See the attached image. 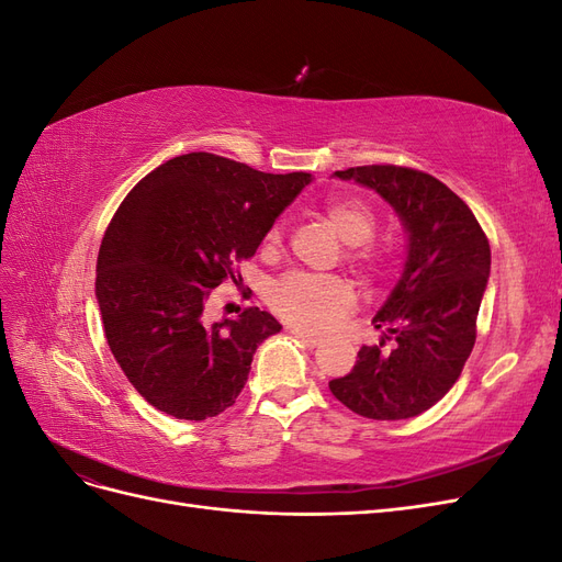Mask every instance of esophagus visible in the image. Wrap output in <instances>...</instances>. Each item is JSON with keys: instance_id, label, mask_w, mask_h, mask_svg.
Masks as SVG:
<instances>
[{"instance_id": "esophagus-1", "label": "esophagus", "mask_w": 562, "mask_h": 562, "mask_svg": "<svg viewBox=\"0 0 562 562\" xmlns=\"http://www.w3.org/2000/svg\"><path fill=\"white\" fill-rule=\"evenodd\" d=\"M291 333L300 339V342L304 345V347H318L321 345V339L316 337V335H312V333H307V330H300V328H291Z\"/></svg>"}]
</instances>
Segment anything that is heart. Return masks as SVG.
Returning a JSON list of instances; mask_svg holds the SVG:
<instances>
[{
    "mask_svg": "<svg viewBox=\"0 0 562 562\" xmlns=\"http://www.w3.org/2000/svg\"><path fill=\"white\" fill-rule=\"evenodd\" d=\"M326 223L349 244L347 260L363 271V277L382 279L394 252L389 246L372 241L378 229V213L356 196H339L323 203ZM283 241V227L274 225L267 234V248L277 250ZM356 304L353 285L342 277H314L293 271L285 274L269 293V307L283 321L307 333H326L347 316Z\"/></svg>",
    "mask_w": 562,
    "mask_h": 562,
    "instance_id": "heart-1",
    "label": "heart"
}]
</instances>
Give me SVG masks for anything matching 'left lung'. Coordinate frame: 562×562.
<instances>
[{
    "instance_id": "1",
    "label": "left lung",
    "mask_w": 562,
    "mask_h": 562,
    "mask_svg": "<svg viewBox=\"0 0 562 562\" xmlns=\"http://www.w3.org/2000/svg\"><path fill=\"white\" fill-rule=\"evenodd\" d=\"M335 176L384 196L411 244L398 285L372 318L382 342L361 347L349 375L328 386L361 417H415L448 394L471 356L490 277L487 236L448 184L417 168L378 164Z\"/></svg>"
}]
</instances>
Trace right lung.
<instances>
[{
  "instance_id": "obj_1",
  "label": "right lung",
  "mask_w": 562,
  "mask_h": 562,
  "mask_svg": "<svg viewBox=\"0 0 562 562\" xmlns=\"http://www.w3.org/2000/svg\"><path fill=\"white\" fill-rule=\"evenodd\" d=\"M310 173H262L190 151L122 201L98 252L95 297L108 345L135 391L176 419L225 413L252 353L281 323L258 307L206 321L213 288L241 271Z\"/></svg>"
}]
</instances>
